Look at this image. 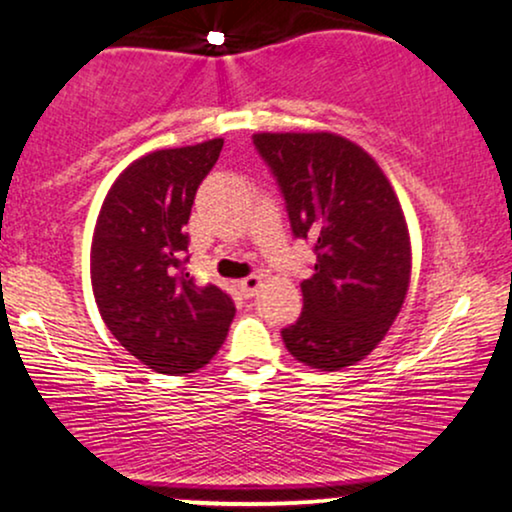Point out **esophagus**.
I'll return each mask as SVG.
<instances>
[{
    "instance_id": "34e87169",
    "label": "esophagus",
    "mask_w": 512,
    "mask_h": 512,
    "mask_svg": "<svg viewBox=\"0 0 512 512\" xmlns=\"http://www.w3.org/2000/svg\"><path fill=\"white\" fill-rule=\"evenodd\" d=\"M260 286H262L260 274H250V276H245V279L238 281V291L243 293L245 298H252V295L260 291Z\"/></svg>"
}]
</instances>
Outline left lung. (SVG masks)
<instances>
[{"label": "left lung", "mask_w": 512, "mask_h": 512, "mask_svg": "<svg viewBox=\"0 0 512 512\" xmlns=\"http://www.w3.org/2000/svg\"><path fill=\"white\" fill-rule=\"evenodd\" d=\"M295 238L315 240L303 315L281 331L295 360L322 372L365 360L405 303L410 233L381 166L343 135L255 133Z\"/></svg>", "instance_id": "obj_1"}]
</instances>
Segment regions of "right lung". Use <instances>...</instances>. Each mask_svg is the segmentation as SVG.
I'll return each mask as SVG.
<instances>
[{
	"mask_svg": "<svg viewBox=\"0 0 512 512\" xmlns=\"http://www.w3.org/2000/svg\"><path fill=\"white\" fill-rule=\"evenodd\" d=\"M224 138L155 150L121 171L97 214L90 279L116 341L159 374L205 367L236 315L219 286H197L186 269V224L197 186Z\"/></svg>",
	"mask_w": 512,
	"mask_h": 512,
	"instance_id": "right-lung-1",
	"label": "right lung"
}]
</instances>
